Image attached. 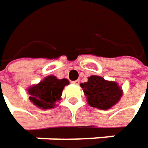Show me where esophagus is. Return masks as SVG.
Masks as SVG:
<instances>
[{
    "instance_id": "1",
    "label": "esophagus",
    "mask_w": 148,
    "mask_h": 148,
    "mask_svg": "<svg viewBox=\"0 0 148 148\" xmlns=\"http://www.w3.org/2000/svg\"><path fill=\"white\" fill-rule=\"evenodd\" d=\"M72 84H74V85H79V80H74V81H72Z\"/></svg>"
}]
</instances>
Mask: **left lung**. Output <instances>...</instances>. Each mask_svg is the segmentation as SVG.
Returning a JSON list of instances; mask_svg holds the SVG:
<instances>
[{"label":"left lung","mask_w":148,"mask_h":148,"mask_svg":"<svg viewBox=\"0 0 148 148\" xmlns=\"http://www.w3.org/2000/svg\"><path fill=\"white\" fill-rule=\"evenodd\" d=\"M80 86L88 104L101 110L111 108L123 96V90L117 82L106 80L98 75L90 76L87 82L81 83Z\"/></svg>","instance_id":"obj_1"}]
</instances>
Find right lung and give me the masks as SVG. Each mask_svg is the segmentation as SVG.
I'll return each mask as SVG.
<instances>
[{
	"label": "right lung",
	"mask_w": 148,
	"mask_h": 148,
	"mask_svg": "<svg viewBox=\"0 0 148 148\" xmlns=\"http://www.w3.org/2000/svg\"><path fill=\"white\" fill-rule=\"evenodd\" d=\"M69 85L67 79H58L54 75L44 78L40 83L28 88L29 101L41 109L54 108L56 103L61 100L62 90Z\"/></svg>",
	"instance_id": "add662e5"
}]
</instances>
